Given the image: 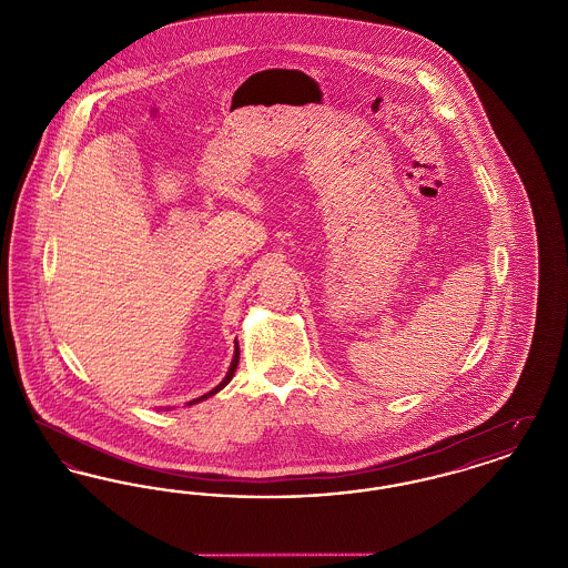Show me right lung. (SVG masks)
Wrapping results in <instances>:
<instances>
[{
  "mask_svg": "<svg viewBox=\"0 0 568 568\" xmlns=\"http://www.w3.org/2000/svg\"><path fill=\"white\" fill-rule=\"evenodd\" d=\"M239 357H241V352H239V345H236V349H234V359H232V364H230V371H227V375L223 377V381L216 385V387H213L209 394H204V396H200V398H195V400H191V403H187V405H195V403H200V400H206V398H211V396H215L216 392H221L230 381H232V377H234V373H236V366H239Z\"/></svg>",
  "mask_w": 568,
  "mask_h": 568,
  "instance_id": "add662e5",
  "label": "right lung"
}]
</instances>
